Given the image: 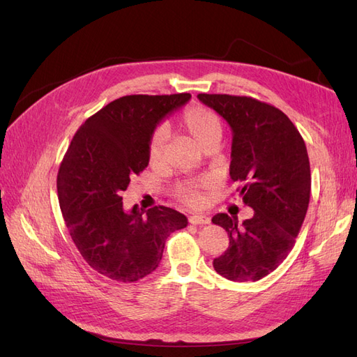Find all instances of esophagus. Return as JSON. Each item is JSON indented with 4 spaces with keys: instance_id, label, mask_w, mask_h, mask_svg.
I'll use <instances>...</instances> for the list:
<instances>
[{
    "instance_id": "1",
    "label": "esophagus",
    "mask_w": 357,
    "mask_h": 357,
    "mask_svg": "<svg viewBox=\"0 0 357 357\" xmlns=\"http://www.w3.org/2000/svg\"><path fill=\"white\" fill-rule=\"evenodd\" d=\"M189 222L193 225H208L210 223V218L205 214H195V215H190Z\"/></svg>"
}]
</instances>
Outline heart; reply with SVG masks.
Segmentation results:
<instances>
[{"label": "heart", "mask_w": 357, "mask_h": 357, "mask_svg": "<svg viewBox=\"0 0 357 357\" xmlns=\"http://www.w3.org/2000/svg\"><path fill=\"white\" fill-rule=\"evenodd\" d=\"M181 126L186 129V132L193 138L201 149L207 144L218 143L222 138L223 125L218 114L204 109L199 105H192L183 113ZM167 152V131L164 128H159L158 131L150 138L149 143V159L152 164H159L164 160ZM210 188L208 181H193V183H181L174 189V195L190 207H199L204 204V190Z\"/></svg>", "instance_id": "heart-1"}]
</instances>
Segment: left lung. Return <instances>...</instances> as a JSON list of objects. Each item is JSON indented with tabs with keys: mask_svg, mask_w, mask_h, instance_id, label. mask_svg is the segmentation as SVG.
<instances>
[{
	"mask_svg": "<svg viewBox=\"0 0 357 357\" xmlns=\"http://www.w3.org/2000/svg\"><path fill=\"white\" fill-rule=\"evenodd\" d=\"M232 129L229 174L241 181L243 202L253 215L238 223L226 213L211 219L229 235V247L215 257V273L232 282H257L294 248L310 202L311 174L304 139L290 119L252 96L199 93Z\"/></svg>",
	"mask_w": 357,
	"mask_h": 357,
	"instance_id": "1",
	"label": "left lung"
}]
</instances>
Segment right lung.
<instances>
[{
    "mask_svg": "<svg viewBox=\"0 0 357 357\" xmlns=\"http://www.w3.org/2000/svg\"><path fill=\"white\" fill-rule=\"evenodd\" d=\"M190 93L126 95L86 121L71 139L58 171L63 220L92 269L132 283L158 268L171 232L188 219L169 207L125 211L121 192L149 165L156 125L178 110Z\"/></svg>",
    "mask_w": 357,
    "mask_h": 357,
    "instance_id": "obj_1",
    "label": "right lung"
}]
</instances>
